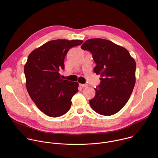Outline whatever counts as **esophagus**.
<instances>
[{"label":"esophagus","mask_w":158,"mask_h":158,"mask_svg":"<svg viewBox=\"0 0 158 158\" xmlns=\"http://www.w3.org/2000/svg\"><path fill=\"white\" fill-rule=\"evenodd\" d=\"M80 85H81V86H82V87H87L88 86V85H87V84H80Z\"/></svg>","instance_id":"34e87169"}]
</instances>
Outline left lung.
<instances>
[{
    "instance_id": "8db88e82",
    "label": "left lung",
    "mask_w": 158,
    "mask_h": 158,
    "mask_svg": "<svg viewBox=\"0 0 158 158\" xmlns=\"http://www.w3.org/2000/svg\"><path fill=\"white\" fill-rule=\"evenodd\" d=\"M81 49L91 52L96 65L94 72L100 75L101 84L89 101L92 109L103 116L119 112L127 103L136 83V64L128 51L110 40H87Z\"/></svg>"
}]
</instances>
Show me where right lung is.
I'll return each mask as SVG.
<instances>
[{"label": "right lung", "mask_w": 158, "mask_h": 158, "mask_svg": "<svg viewBox=\"0 0 158 158\" xmlns=\"http://www.w3.org/2000/svg\"><path fill=\"white\" fill-rule=\"evenodd\" d=\"M82 42L81 40H51L29 55L24 65L26 88L45 114L57 118L69 110L79 83L60 79L59 71L64 69V60L68 51Z\"/></svg>", "instance_id": "right-lung-1"}]
</instances>
